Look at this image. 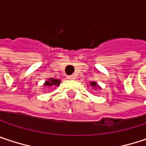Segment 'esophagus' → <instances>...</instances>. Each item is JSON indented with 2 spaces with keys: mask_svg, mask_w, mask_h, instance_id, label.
I'll list each match as a JSON object with an SVG mask.
<instances>
[{
  "mask_svg": "<svg viewBox=\"0 0 146 146\" xmlns=\"http://www.w3.org/2000/svg\"><path fill=\"white\" fill-rule=\"evenodd\" d=\"M67 78H68V79H69V80H74V79L76 78V77H75L74 75H69V76H68Z\"/></svg>",
  "mask_w": 146,
  "mask_h": 146,
  "instance_id": "obj_1",
  "label": "esophagus"
}]
</instances>
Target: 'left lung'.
Here are the masks:
<instances>
[{
    "label": "left lung",
    "instance_id": "8db88e82",
    "mask_svg": "<svg viewBox=\"0 0 146 146\" xmlns=\"http://www.w3.org/2000/svg\"><path fill=\"white\" fill-rule=\"evenodd\" d=\"M91 85H92V86L95 87L96 85H97V84H96L95 82H91Z\"/></svg>",
    "mask_w": 146,
    "mask_h": 146
}]
</instances>
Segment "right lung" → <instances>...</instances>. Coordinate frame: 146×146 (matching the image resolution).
<instances>
[{"mask_svg":"<svg viewBox=\"0 0 146 146\" xmlns=\"http://www.w3.org/2000/svg\"><path fill=\"white\" fill-rule=\"evenodd\" d=\"M60 81L58 79H53V78H50L48 81H46V83L44 84L45 86H52V85H59Z\"/></svg>","mask_w":146,"mask_h":146,"instance_id":"obj_1","label":"right lung"}]
</instances>
